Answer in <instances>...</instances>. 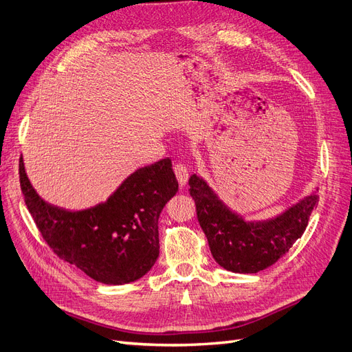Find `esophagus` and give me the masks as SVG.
Returning <instances> with one entry per match:
<instances>
[{
  "instance_id": "esophagus-1",
  "label": "esophagus",
  "mask_w": 352,
  "mask_h": 352,
  "mask_svg": "<svg viewBox=\"0 0 352 352\" xmlns=\"http://www.w3.org/2000/svg\"><path fill=\"white\" fill-rule=\"evenodd\" d=\"M173 172H175L176 177H177L179 185H180V186H185L186 182H188V177H189V172H188L186 166H185L184 163L177 162V163H175V166H173Z\"/></svg>"
}]
</instances>
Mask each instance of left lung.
Wrapping results in <instances>:
<instances>
[{
  "label": "left lung",
  "mask_w": 352,
  "mask_h": 352,
  "mask_svg": "<svg viewBox=\"0 0 352 352\" xmlns=\"http://www.w3.org/2000/svg\"><path fill=\"white\" fill-rule=\"evenodd\" d=\"M196 215L215 261L234 273H257L282 258L302 236L318 205L312 193L267 222H245L225 206L199 176L189 179Z\"/></svg>",
  "instance_id": "1"
}]
</instances>
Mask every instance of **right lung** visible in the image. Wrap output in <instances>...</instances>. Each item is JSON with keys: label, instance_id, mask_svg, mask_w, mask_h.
<instances>
[{"label": "right lung", "instance_id": "1", "mask_svg": "<svg viewBox=\"0 0 352 352\" xmlns=\"http://www.w3.org/2000/svg\"><path fill=\"white\" fill-rule=\"evenodd\" d=\"M19 173L27 209L43 240L63 261L105 285L131 283L156 263L159 217L179 189L170 159L138 168L105 204L78 212L40 199L23 159Z\"/></svg>", "mask_w": 352, "mask_h": 352}]
</instances>
